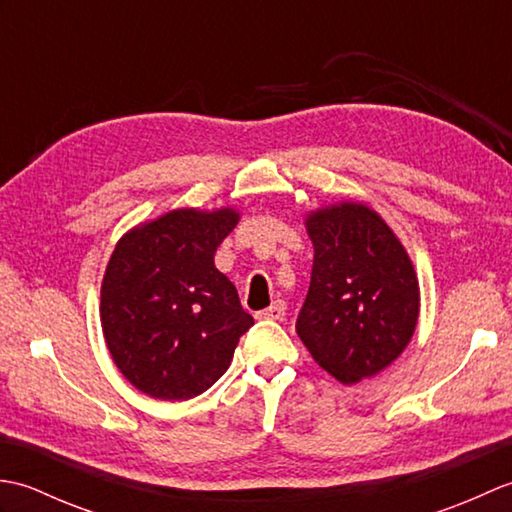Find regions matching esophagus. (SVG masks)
<instances>
[{"label":"esophagus","mask_w":512,"mask_h":512,"mask_svg":"<svg viewBox=\"0 0 512 512\" xmlns=\"http://www.w3.org/2000/svg\"><path fill=\"white\" fill-rule=\"evenodd\" d=\"M262 317L268 319V321H284V317H286V303L277 299V301L273 303V306L266 308V310L262 312Z\"/></svg>","instance_id":"esophagus-1"}]
</instances>
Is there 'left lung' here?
I'll use <instances>...</instances> for the list:
<instances>
[{
	"label": "left lung",
	"instance_id": "8db88e82",
	"mask_svg": "<svg viewBox=\"0 0 512 512\" xmlns=\"http://www.w3.org/2000/svg\"><path fill=\"white\" fill-rule=\"evenodd\" d=\"M312 279L297 332L343 385L378 376L405 352L420 317L407 248L367 204L341 200L306 213Z\"/></svg>",
	"mask_w": 512,
	"mask_h": 512
}]
</instances>
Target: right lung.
Segmentation results:
<instances>
[{"mask_svg": "<svg viewBox=\"0 0 512 512\" xmlns=\"http://www.w3.org/2000/svg\"><path fill=\"white\" fill-rule=\"evenodd\" d=\"M237 222L233 206H184L116 242L101 284V328L118 372L143 394L169 402L200 396L253 325L213 262Z\"/></svg>", "mask_w": 512, "mask_h": 512, "instance_id": "obj_1", "label": "right lung"}]
</instances>
